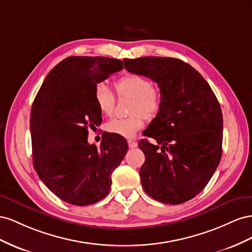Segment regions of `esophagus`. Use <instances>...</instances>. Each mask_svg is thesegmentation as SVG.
I'll use <instances>...</instances> for the list:
<instances>
[{"label": "esophagus", "mask_w": 252, "mask_h": 252, "mask_svg": "<svg viewBox=\"0 0 252 252\" xmlns=\"http://www.w3.org/2000/svg\"><path fill=\"white\" fill-rule=\"evenodd\" d=\"M127 145L131 149H134V148L137 147V142L134 141V140H127Z\"/></svg>", "instance_id": "obj_1"}]
</instances>
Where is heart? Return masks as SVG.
<instances>
[{"instance_id": "heart-1", "label": "heart", "mask_w": 252, "mask_h": 252, "mask_svg": "<svg viewBox=\"0 0 252 252\" xmlns=\"http://www.w3.org/2000/svg\"><path fill=\"white\" fill-rule=\"evenodd\" d=\"M120 97L132 98L131 114L126 118H114L106 125V130L122 137L131 138L145 126V117L153 118L161 106L160 91L151 85L147 78L139 75H126L115 83ZM95 102L102 114L111 116L116 104V98L105 83L97 84Z\"/></svg>"}]
</instances>
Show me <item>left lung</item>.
<instances>
[{"mask_svg": "<svg viewBox=\"0 0 252 252\" xmlns=\"http://www.w3.org/2000/svg\"><path fill=\"white\" fill-rule=\"evenodd\" d=\"M130 73L158 84L161 106L142 135L146 160L139 171L143 190L164 204L196 196L209 183L221 157L222 115L210 85L188 63L167 57L125 59Z\"/></svg>", "mask_w": 252, "mask_h": 252, "instance_id": "obj_1", "label": "left lung"}]
</instances>
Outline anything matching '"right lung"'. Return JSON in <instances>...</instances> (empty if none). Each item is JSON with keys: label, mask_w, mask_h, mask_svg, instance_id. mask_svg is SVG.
I'll return each mask as SVG.
<instances>
[{"label": "right lung", "mask_w": 252, "mask_h": 252, "mask_svg": "<svg viewBox=\"0 0 252 252\" xmlns=\"http://www.w3.org/2000/svg\"><path fill=\"white\" fill-rule=\"evenodd\" d=\"M124 68L105 57H68L49 71L32 106V162L41 181L68 204L86 206L110 192L112 173L127 151L122 136L106 134L99 148L89 128L101 124L98 83Z\"/></svg>", "instance_id": "obj_1"}]
</instances>
